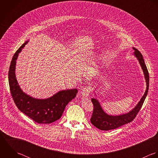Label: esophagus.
<instances>
[{"label": "esophagus", "instance_id": "1", "mask_svg": "<svg viewBox=\"0 0 158 158\" xmlns=\"http://www.w3.org/2000/svg\"><path fill=\"white\" fill-rule=\"evenodd\" d=\"M92 90V87H86L84 89H82V95L84 97H87L89 96L90 92Z\"/></svg>", "mask_w": 158, "mask_h": 158}]
</instances>
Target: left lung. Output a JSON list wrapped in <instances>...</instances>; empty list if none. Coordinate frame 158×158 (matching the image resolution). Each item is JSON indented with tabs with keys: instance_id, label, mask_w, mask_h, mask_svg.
Returning a JSON list of instances; mask_svg holds the SVG:
<instances>
[{
	"instance_id": "obj_1",
	"label": "left lung",
	"mask_w": 158,
	"mask_h": 158,
	"mask_svg": "<svg viewBox=\"0 0 158 158\" xmlns=\"http://www.w3.org/2000/svg\"><path fill=\"white\" fill-rule=\"evenodd\" d=\"M132 49L134 51L133 55L139 61V63L143 73L147 85L146 90L137 104L131 110L126 114L117 115L107 114L103 110L98 99L97 98H92V101L94 104V111L90 122L94 126L100 130L108 131L114 129L131 122L135 118L137 113L140 110L146 96L148 94L149 87V74L147 68L142 54L135 48L133 47ZM95 95L97 96L95 93Z\"/></svg>"
}]
</instances>
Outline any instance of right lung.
Instances as JSON below:
<instances>
[{"mask_svg": "<svg viewBox=\"0 0 158 158\" xmlns=\"http://www.w3.org/2000/svg\"><path fill=\"white\" fill-rule=\"evenodd\" d=\"M29 42L26 41L14 54L8 71V82L13 99L19 110L34 122L40 124H49L59 120L66 105L77 94L76 89L63 90L52 96L40 99L24 92L16 77V64L19 53Z\"/></svg>", "mask_w": 158, "mask_h": 158, "instance_id": "add662e5", "label": "right lung"}]
</instances>
